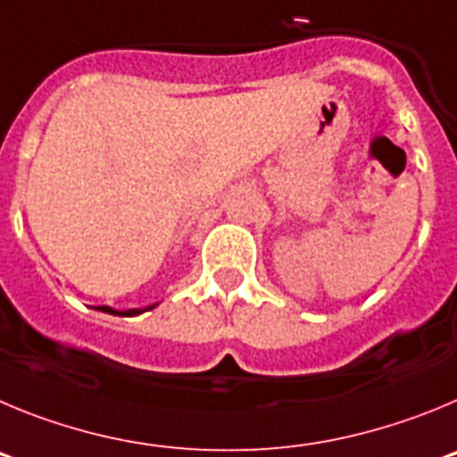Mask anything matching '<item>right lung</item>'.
Instances as JSON below:
<instances>
[{
    "label": "right lung",
    "instance_id": "1",
    "mask_svg": "<svg viewBox=\"0 0 457 457\" xmlns=\"http://www.w3.org/2000/svg\"><path fill=\"white\" fill-rule=\"evenodd\" d=\"M97 310L106 312V314H118V316H137L141 314L143 310H127V312H116V310H111V307H97ZM147 310H152V307H147Z\"/></svg>",
    "mask_w": 457,
    "mask_h": 457
}]
</instances>
